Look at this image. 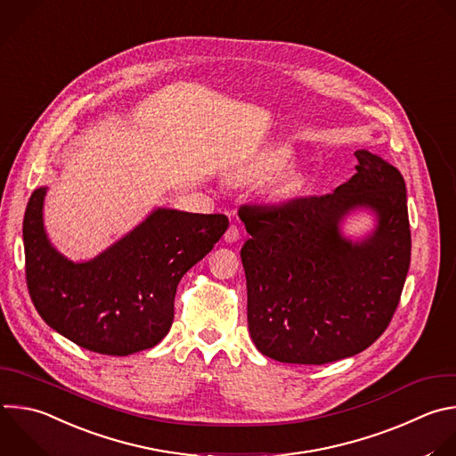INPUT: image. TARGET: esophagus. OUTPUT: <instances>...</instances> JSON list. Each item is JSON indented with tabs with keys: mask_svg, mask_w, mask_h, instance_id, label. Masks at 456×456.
Wrapping results in <instances>:
<instances>
[{
	"mask_svg": "<svg viewBox=\"0 0 456 456\" xmlns=\"http://www.w3.org/2000/svg\"><path fill=\"white\" fill-rule=\"evenodd\" d=\"M224 240H225L227 243H234V241H238V240H240V229H238V225H236V224L229 225V229H227V231H225V234H224Z\"/></svg>",
	"mask_w": 456,
	"mask_h": 456,
	"instance_id": "esophagus-1",
	"label": "esophagus"
}]
</instances>
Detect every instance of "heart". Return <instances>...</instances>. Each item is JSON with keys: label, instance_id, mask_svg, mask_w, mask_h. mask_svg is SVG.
Segmentation results:
<instances>
[{"label": "heart", "instance_id": "obj_1", "mask_svg": "<svg viewBox=\"0 0 456 456\" xmlns=\"http://www.w3.org/2000/svg\"><path fill=\"white\" fill-rule=\"evenodd\" d=\"M277 165H279V159H270V161H266V163H261V165H257L252 172H248V174L245 175V179H254V177L265 175L266 172H272L273 168H277Z\"/></svg>", "mask_w": 456, "mask_h": 456}]
</instances>
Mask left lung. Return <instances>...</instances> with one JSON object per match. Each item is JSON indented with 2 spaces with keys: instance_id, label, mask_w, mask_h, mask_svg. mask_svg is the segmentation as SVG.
<instances>
[{
  "instance_id": "1",
  "label": "left lung",
  "mask_w": 456,
  "mask_h": 456,
  "mask_svg": "<svg viewBox=\"0 0 456 456\" xmlns=\"http://www.w3.org/2000/svg\"><path fill=\"white\" fill-rule=\"evenodd\" d=\"M356 174L333 193L243 206L248 333L272 360L324 365L354 356L388 328L410 268L406 186L397 168L356 150ZM377 215L363 240L339 225L354 208Z\"/></svg>"
}]
</instances>
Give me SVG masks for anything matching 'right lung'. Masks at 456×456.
Instances as JSON below:
<instances>
[{"label": "right lung", "mask_w": 456, "mask_h": 456, "mask_svg": "<svg viewBox=\"0 0 456 456\" xmlns=\"http://www.w3.org/2000/svg\"><path fill=\"white\" fill-rule=\"evenodd\" d=\"M37 188L27 206V284L43 321L73 344L128 356L158 346L174 322L183 275L211 252L229 227L225 215L158 208L89 261L75 263L48 240Z\"/></svg>", "instance_id": "1"}]
</instances>
